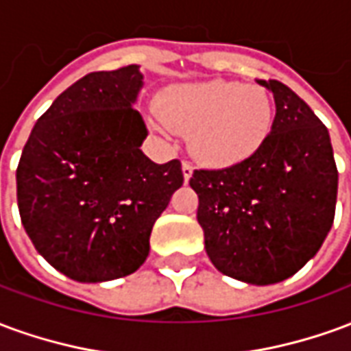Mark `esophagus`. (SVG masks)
<instances>
[{"instance_id": "34e87169", "label": "esophagus", "mask_w": 351, "mask_h": 351, "mask_svg": "<svg viewBox=\"0 0 351 351\" xmlns=\"http://www.w3.org/2000/svg\"><path fill=\"white\" fill-rule=\"evenodd\" d=\"M182 175H184V180L188 182L193 175V165H191L190 161H182Z\"/></svg>"}]
</instances>
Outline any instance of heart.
<instances>
[{
  "label": "heart",
  "instance_id": "1",
  "mask_svg": "<svg viewBox=\"0 0 351 351\" xmlns=\"http://www.w3.org/2000/svg\"><path fill=\"white\" fill-rule=\"evenodd\" d=\"M274 105L258 84L208 80L169 88L160 110L148 116L154 131L188 135V148L208 167H231L250 160L271 135Z\"/></svg>",
  "mask_w": 351,
  "mask_h": 351
}]
</instances>
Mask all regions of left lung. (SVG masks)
<instances>
[{"label":"left lung","instance_id":"1","mask_svg":"<svg viewBox=\"0 0 351 351\" xmlns=\"http://www.w3.org/2000/svg\"><path fill=\"white\" fill-rule=\"evenodd\" d=\"M276 103L271 135L250 160L195 169L197 221L214 267L256 286L293 276L335 220L339 171L329 131L278 80H258Z\"/></svg>","mask_w":351,"mask_h":351}]
</instances>
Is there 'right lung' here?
I'll use <instances>...</instances> for the list:
<instances>
[{"label":"right lung","instance_id":"obj_1","mask_svg":"<svg viewBox=\"0 0 351 351\" xmlns=\"http://www.w3.org/2000/svg\"><path fill=\"white\" fill-rule=\"evenodd\" d=\"M143 86L137 65L88 73L37 120L20 156L16 197L35 250L77 282L135 272L150 233L184 182L178 160L158 165L131 107Z\"/></svg>","mask_w":351,"mask_h":351}]
</instances>
